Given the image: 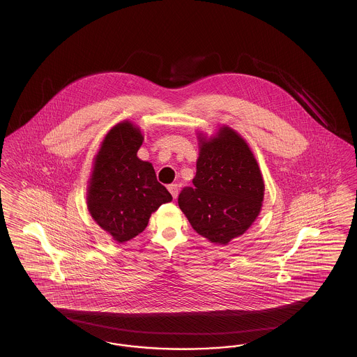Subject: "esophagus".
Instances as JSON below:
<instances>
[{
	"label": "esophagus",
	"mask_w": 357,
	"mask_h": 357,
	"mask_svg": "<svg viewBox=\"0 0 357 357\" xmlns=\"http://www.w3.org/2000/svg\"><path fill=\"white\" fill-rule=\"evenodd\" d=\"M167 188H169V191H170L172 198H176V197H178V185L172 183V185H170Z\"/></svg>",
	"instance_id": "esophagus-1"
}]
</instances>
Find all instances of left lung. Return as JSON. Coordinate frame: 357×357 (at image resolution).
<instances>
[{"label": "left lung", "instance_id": "left-lung-1", "mask_svg": "<svg viewBox=\"0 0 357 357\" xmlns=\"http://www.w3.org/2000/svg\"><path fill=\"white\" fill-rule=\"evenodd\" d=\"M199 156L192 187H185L178 204L192 229L213 243L227 245L258 217L265 183L255 153L227 126L215 135L198 132Z\"/></svg>", "mask_w": 357, "mask_h": 357}]
</instances>
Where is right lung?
Returning a JSON list of instances; mask_svg holds the SVG:
<instances>
[{
  "mask_svg": "<svg viewBox=\"0 0 357 357\" xmlns=\"http://www.w3.org/2000/svg\"><path fill=\"white\" fill-rule=\"evenodd\" d=\"M143 140L140 128L131 121L114 126L102 139L88 181V211L119 243L140 234L153 211L172 201L158 182L153 165L137 158Z\"/></svg>",
  "mask_w": 357,
  "mask_h": 357,
  "instance_id": "right-lung-1",
  "label": "right lung"
}]
</instances>
